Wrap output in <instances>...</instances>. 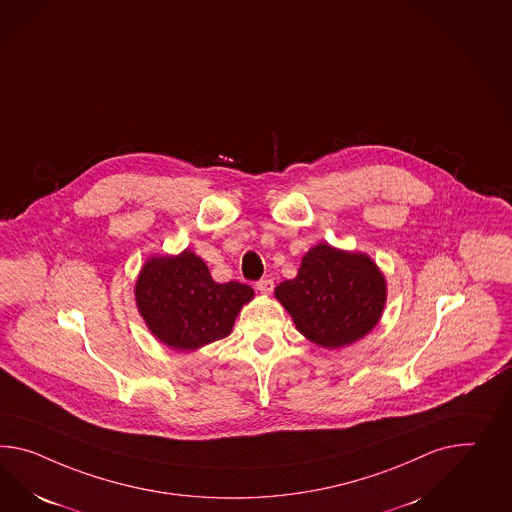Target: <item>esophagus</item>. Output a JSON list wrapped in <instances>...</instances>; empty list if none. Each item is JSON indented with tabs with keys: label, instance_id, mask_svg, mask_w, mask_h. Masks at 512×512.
Segmentation results:
<instances>
[{
	"label": "esophagus",
	"instance_id": "34e87169",
	"mask_svg": "<svg viewBox=\"0 0 512 512\" xmlns=\"http://www.w3.org/2000/svg\"><path fill=\"white\" fill-rule=\"evenodd\" d=\"M256 288H258V291H260V293H265V295H269V293L273 291V288H275V282H273L271 278H263V280H260V282H256Z\"/></svg>",
	"mask_w": 512,
	"mask_h": 512
}]
</instances>
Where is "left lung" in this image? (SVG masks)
<instances>
[{"label":"left lung","mask_w":512,"mask_h":512,"mask_svg":"<svg viewBox=\"0 0 512 512\" xmlns=\"http://www.w3.org/2000/svg\"><path fill=\"white\" fill-rule=\"evenodd\" d=\"M275 297L302 336L325 349H340L379 323L386 280L367 254L319 243L304 254L297 276L276 286Z\"/></svg>","instance_id":"1"}]
</instances>
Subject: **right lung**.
<instances>
[{
    "mask_svg": "<svg viewBox=\"0 0 512 512\" xmlns=\"http://www.w3.org/2000/svg\"><path fill=\"white\" fill-rule=\"evenodd\" d=\"M252 297L254 289L247 284L215 282L193 250L152 256L135 284L137 310L146 327L176 351H195L226 338Z\"/></svg>",
    "mask_w": 512,
    "mask_h": 512,
    "instance_id": "1",
    "label": "right lung"
}]
</instances>
